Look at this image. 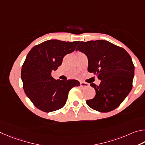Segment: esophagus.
<instances>
[{
    "label": "esophagus",
    "mask_w": 145,
    "mask_h": 145,
    "mask_svg": "<svg viewBox=\"0 0 145 145\" xmlns=\"http://www.w3.org/2000/svg\"><path fill=\"white\" fill-rule=\"evenodd\" d=\"M80 86L82 87H88L89 86V84L84 82H80Z\"/></svg>",
    "instance_id": "1"
}]
</instances>
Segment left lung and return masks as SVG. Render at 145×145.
Wrapping results in <instances>:
<instances>
[{"label":"left lung","mask_w":145,"mask_h":145,"mask_svg":"<svg viewBox=\"0 0 145 145\" xmlns=\"http://www.w3.org/2000/svg\"><path fill=\"white\" fill-rule=\"evenodd\" d=\"M78 50L87 56L88 72L101 80L99 85L90 83L95 95L86 101L88 106L103 113L118 108L133 88L134 65L130 55L123 48L105 40L82 41Z\"/></svg>","instance_id":"8db88e82"}]
</instances>
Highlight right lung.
I'll list each match as a JSON object with an SVG mask.
<instances>
[{
  "label": "right lung",
  "instance_id": "obj_1",
  "mask_svg": "<svg viewBox=\"0 0 145 145\" xmlns=\"http://www.w3.org/2000/svg\"><path fill=\"white\" fill-rule=\"evenodd\" d=\"M80 41L52 39L33 47L22 65L21 78L24 92L35 107L44 112L60 110L68 93L80 83L75 80H55L52 71L62 64L63 57L75 50Z\"/></svg>",
  "mask_w": 145,
  "mask_h": 145
}]
</instances>
